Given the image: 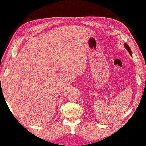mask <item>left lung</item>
I'll use <instances>...</instances> for the list:
<instances>
[{
    "label": "left lung",
    "instance_id": "left-lung-1",
    "mask_svg": "<svg viewBox=\"0 0 146 146\" xmlns=\"http://www.w3.org/2000/svg\"><path fill=\"white\" fill-rule=\"evenodd\" d=\"M124 47H125V48H126V49L127 50V51L129 52V54H130V55L131 56L132 55V54H131V49H130V47L128 46V44H127L126 43H124Z\"/></svg>",
    "mask_w": 146,
    "mask_h": 146
}]
</instances>
